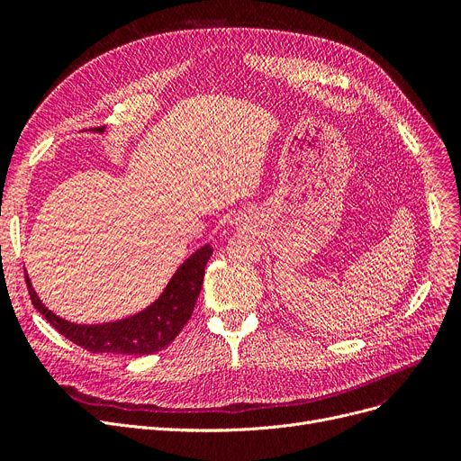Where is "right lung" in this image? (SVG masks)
Masks as SVG:
<instances>
[{
    "mask_svg": "<svg viewBox=\"0 0 461 461\" xmlns=\"http://www.w3.org/2000/svg\"><path fill=\"white\" fill-rule=\"evenodd\" d=\"M211 254L212 247L209 243L200 247L179 265L158 299H155L148 308L140 310L134 316L99 325L72 323L56 316L52 310L42 304L28 275L26 282L33 306L70 342L91 353L141 357L166 348L186 325L202 292L205 265Z\"/></svg>",
    "mask_w": 461,
    "mask_h": 461,
    "instance_id": "add662e5",
    "label": "right lung"
}]
</instances>
